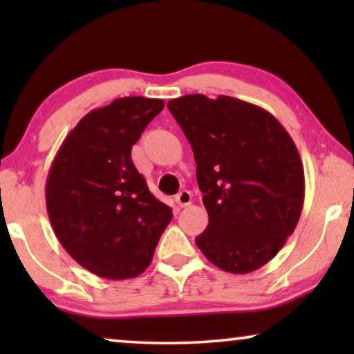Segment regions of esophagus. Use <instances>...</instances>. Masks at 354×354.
<instances>
[{
    "mask_svg": "<svg viewBox=\"0 0 354 354\" xmlns=\"http://www.w3.org/2000/svg\"><path fill=\"white\" fill-rule=\"evenodd\" d=\"M192 200H193V196H192V193L188 192V190H182V192L178 193V195L176 196L177 205L180 206V207H187L188 205H192Z\"/></svg>",
    "mask_w": 354,
    "mask_h": 354,
    "instance_id": "obj_1",
    "label": "esophagus"
}]
</instances>
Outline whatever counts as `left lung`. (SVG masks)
I'll list each match as a JSON object with an SVG mask.
<instances>
[{
	"mask_svg": "<svg viewBox=\"0 0 354 354\" xmlns=\"http://www.w3.org/2000/svg\"><path fill=\"white\" fill-rule=\"evenodd\" d=\"M192 145L209 224L198 248L232 274L263 268L293 234L304 203V169L295 142L272 114L221 95L167 103Z\"/></svg>",
	"mask_w": 354,
	"mask_h": 354,
	"instance_id": "8db88e82",
	"label": "left lung"
}]
</instances>
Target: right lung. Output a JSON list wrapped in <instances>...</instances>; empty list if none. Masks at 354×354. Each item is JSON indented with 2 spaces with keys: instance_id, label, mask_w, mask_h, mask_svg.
Listing matches in <instances>:
<instances>
[{
  "instance_id": "1",
  "label": "right lung",
  "mask_w": 354,
  "mask_h": 354,
  "mask_svg": "<svg viewBox=\"0 0 354 354\" xmlns=\"http://www.w3.org/2000/svg\"><path fill=\"white\" fill-rule=\"evenodd\" d=\"M162 100L125 96L90 111L67 133L46 178V211L64 250L103 279H133L172 219L148 190L132 147Z\"/></svg>"
}]
</instances>
